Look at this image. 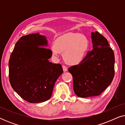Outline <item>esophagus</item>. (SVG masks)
Masks as SVG:
<instances>
[{
  "instance_id": "obj_1",
  "label": "esophagus",
  "mask_w": 125,
  "mask_h": 125,
  "mask_svg": "<svg viewBox=\"0 0 125 125\" xmlns=\"http://www.w3.org/2000/svg\"><path fill=\"white\" fill-rule=\"evenodd\" d=\"M62 69L64 72H66L68 71V68L65 65H62Z\"/></svg>"
}]
</instances>
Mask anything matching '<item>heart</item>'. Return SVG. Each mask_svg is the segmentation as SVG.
<instances>
[{
	"instance_id": "b5f03b06",
	"label": "heart",
	"mask_w": 125,
	"mask_h": 125,
	"mask_svg": "<svg viewBox=\"0 0 125 125\" xmlns=\"http://www.w3.org/2000/svg\"><path fill=\"white\" fill-rule=\"evenodd\" d=\"M89 41L84 35L69 33L59 37L51 47L53 55L64 53V59L69 65H77L83 60L89 49Z\"/></svg>"
}]
</instances>
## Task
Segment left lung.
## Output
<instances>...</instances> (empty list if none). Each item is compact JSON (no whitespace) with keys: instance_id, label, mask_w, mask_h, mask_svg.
Returning <instances> with one entry per match:
<instances>
[{"instance_id":"1","label":"left lung","mask_w":125,"mask_h":125,"mask_svg":"<svg viewBox=\"0 0 125 125\" xmlns=\"http://www.w3.org/2000/svg\"><path fill=\"white\" fill-rule=\"evenodd\" d=\"M91 37L93 49L81 63L68 69L73 76V90L80 97L100 95L114 76V54L107 39L97 31L92 32Z\"/></svg>"}]
</instances>
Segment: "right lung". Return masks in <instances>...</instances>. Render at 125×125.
<instances>
[{"label": "right lung", "instance_id": "right-lung-1", "mask_svg": "<svg viewBox=\"0 0 125 125\" xmlns=\"http://www.w3.org/2000/svg\"><path fill=\"white\" fill-rule=\"evenodd\" d=\"M44 36L39 33L20 37L10 56L9 80L13 89L26 101L40 103L48 100L54 83L63 72L60 64L48 60L52 57Z\"/></svg>", "mask_w": 125, "mask_h": 125}]
</instances>
